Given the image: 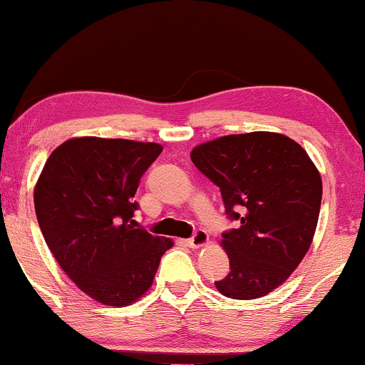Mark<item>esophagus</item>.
Instances as JSON below:
<instances>
[{
    "label": "esophagus",
    "instance_id": "esophagus-1",
    "mask_svg": "<svg viewBox=\"0 0 365 365\" xmlns=\"http://www.w3.org/2000/svg\"><path fill=\"white\" fill-rule=\"evenodd\" d=\"M207 241H210V236H207L206 231L197 230L196 233H194L191 238L186 241V243H187V246H191V248H201V246L207 245Z\"/></svg>",
    "mask_w": 365,
    "mask_h": 365
}]
</instances>
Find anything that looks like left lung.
Here are the masks:
<instances>
[{
	"instance_id": "1",
	"label": "left lung",
	"mask_w": 365,
	"mask_h": 365,
	"mask_svg": "<svg viewBox=\"0 0 365 365\" xmlns=\"http://www.w3.org/2000/svg\"><path fill=\"white\" fill-rule=\"evenodd\" d=\"M191 160L236 221L223 233L230 273L216 288L236 300L275 290L309 252L319 221L322 179L309 154L287 135L248 132L197 145Z\"/></svg>"
}]
</instances>
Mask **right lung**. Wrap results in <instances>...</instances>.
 <instances>
[{
	"label": "right lung",
	"instance_id": "obj_1",
	"mask_svg": "<svg viewBox=\"0 0 365 365\" xmlns=\"http://www.w3.org/2000/svg\"><path fill=\"white\" fill-rule=\"evenodd\" d=\"M163 148L154 142L80 137L56 148L35 187V211L56 262L83 293L124 307L153 285L173 246L134 221L144 173Z\"/></svg>",
	"mask_w": 365,
	"mask_h": 365
}]
</instances>
